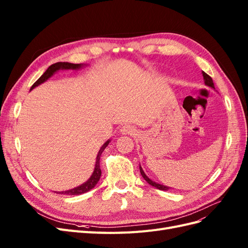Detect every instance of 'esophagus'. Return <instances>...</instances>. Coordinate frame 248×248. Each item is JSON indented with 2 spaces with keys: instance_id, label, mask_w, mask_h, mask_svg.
I'll use <instances>...</instances> for the list:
<instances>
[{
  "instance_id": "1",
  "label": "esophagus",
  "mask_w": 248,
  "mask_h": 248,
  "mask_svg": "<svg viewBox=\"0 0 248 248\" xmlns=\"http://www.w3.org/2000/svg\"><path fill=\"white\" fill-rule=\"evenodd\" d=\"M120 132H121V134H124V136H127V134H128V136H132V134L136 132V128L131 125H124L123 127H121Z\"/></svg>"
}]
</instances>
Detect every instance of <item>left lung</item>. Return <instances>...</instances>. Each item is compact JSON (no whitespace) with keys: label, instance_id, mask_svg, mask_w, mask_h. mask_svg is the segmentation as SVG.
<instances>
[{"label":"left lung","instance_id":"8db88e82","mask_svg":"<svg viewBox=\"0 0 248 248\" xmlns=\"http://www.w3.org/2000/svg\"><path fill=\"white\" fill-rule=\"evenodd\" d=\"M202 77H204L205 85H206V86H208V87H211L212 89H215V88H214V84H213V80H212V78H210L206 72L202 71ZM140 175L142 176V178H144L150 185H152V186L156 187L157 189H159V190H169V189H170V187H168V186H166V185H162V184H159V183H156V182L152 181V180L150 179V178L145 174V171L142 170V169H141V167H140Z\"/></svg>","mask_w":248,"mask_h":248}]
</instances>
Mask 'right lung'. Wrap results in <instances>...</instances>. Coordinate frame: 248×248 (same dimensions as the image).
I'll return each mask as SVG.
<instances>
[{"label": "right lung", "instance_id": "1", "mask_svg": "<svg viewBox=\"0 0 248 248\" xmlns=\"http://www.w3.org/2000/svg\"><path fill=\"white\" fill-rule=\"evenodd\" d=\"M84 66H87L86 64H72V63H68V62H58L50 65L48 68L46 70L42 76L37 79L34 85L31 87V90H33L34 88H36L37 86H39L41 84H43L44 81H46L49 78H51L56 72H58L59 70H78L80 68H82ZM110 140H108L104 144L102 145V147L100 148L98 154H97L96 157V161H95V168L93 170V174L91 175L87 181L85 183H82L81 185L76 187V188H72L69 190H65V191H55L57 193H61V194H69V196H78V194H82L85 192H88L89 190H91L92 188L96 186V184L98 183L99 179L101 177V170H100V155L103 152V150L107 148V146L109 144Z\"/></svg>", "mask_w": 248, "mask_h": 248}]
</instances>
